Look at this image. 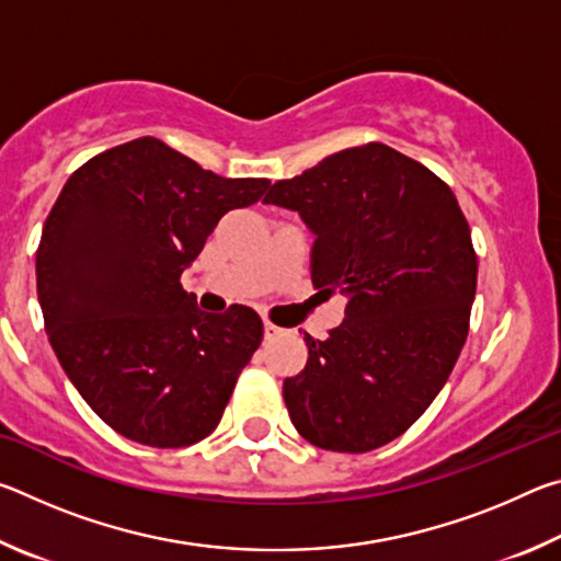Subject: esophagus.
Here are the masks:
<instances>
[{"label":"esophagus","instance_id":"esophagus-1","mask_svg":"<svg viewBox=\"0 0 561 561\" xmlns=\"http://www.w3.org/2000/svg\"><path fill=\"white\" fill-rule=\"evenodd\" d=\"M279 334H282L279 327H274L272 321H264V339H274V336H279Z\"/></svg>","mask_w":561,"mask_h":561}]
</instances>
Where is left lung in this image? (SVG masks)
<instances>
[{"label":"left lung","instance_id":"8db88e82","mask_svg":"<svg viewBox=\"0 0 561 561\" xmlns=\"http://www.w3.org/2000/svg\"><path fill=\"white\" fill-rule=\"evenodd\" d=\"M267 205L314 234L311 282L348 297L307 366L284 378L294 428L334 453L396 440L448 381L468 339L478 257L453 190L383 144L346 148L277 180Z\"/></svg>","mask_w":561,"mask_h":561}]
</instances>
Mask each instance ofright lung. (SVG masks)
I'll use <instances>...</instances> for the list:
<instances>
[{
    "mask_svg": "<svg viewBox=\"0 0 561 561\" xmlns=\"http://www.w3.org/2000/svg\"><path fill=\"white\" fill-rule=\"evenodd\" d=\"M267 187L215 175L150 136L66 180L36 250V294L66 376L123 438L185 448L220 423L262 319L242 304L207 314L180 274L227 213Z\"/></svg>",
    "mask_w": 561,
    "mask_h": 561,
    "instance_id": "right-lung-1",
    "label": "right lung"
}]
</instances>
